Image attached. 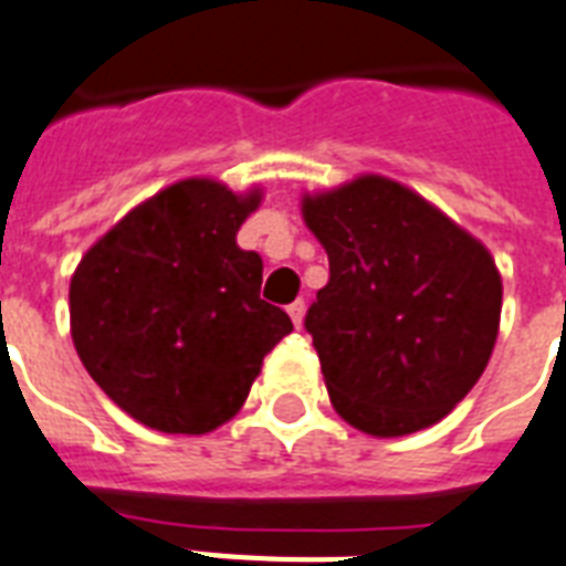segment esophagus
<instances>
[{"mask_svg":"<svg viewBox=\"0 0 566 566\" xmlns=\"http://www.w3.org/2000/svg\"><path fill=\"white\" fill-rule=\"evenodd\" d=\"M287 314H291L293 326L300 329V326H302V317H305V302H302V300L291 302V305H287Z\"/></svg>","mask_w":566,"mask_h":566,"instance_id":"1","label":"esophagus"}]
</instances>
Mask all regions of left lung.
I'll return each instance as SVG.
<instances>
[{
    "label": "left lung",
    "instance_id": "1",
    "mask_svg": "<svg viewBox=\"0 0 566 566\" xmlns=\"http://www.w3.org/2000/svg\"><path fill=\"white\" fill-rule=\"evenodd\" d=\"M329 254L305 314L332 407L370 437L448 416L484 374L502 279L484 245L395 180L365 175L302 201Z\"/></svg>",
    "mask_w": 566,
    "mask_h": 566
}]
</instances>
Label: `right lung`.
<instances>
[{
  "label": "right lung",
  "instance_id": "obj_1",
  "mask_svg": "<svg viewBox=\"0 0 566 566\" xmlns=\"http://www.w3.org/2000/svg\"><path fill=\"white\" fill-rule=\"evenodd\" d=\"M261 192L180 180L85 252L71 279L82 365L127 416L210 433L237 416L264 356L293 329L261 300L264 264L237 245Z\"/></svg>",
  "mask_w": 566,
  "mask_h": 566
}]
</instances>
